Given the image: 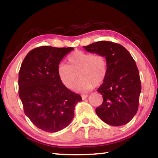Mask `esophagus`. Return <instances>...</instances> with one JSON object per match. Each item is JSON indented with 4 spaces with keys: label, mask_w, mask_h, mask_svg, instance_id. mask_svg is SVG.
I'll return each mask as SVG.
<instances>
[{
    "label": "esophagus",
    "mask_w": 158,
    "mask_h": 158,
    "mask_svg": "<svg viewBox=\"0 0 158 158\" xmlns=\"http://www.w3.org/2000/svg\"><path fill=\"white\" fill-rule=\"evenodd\" d=\"M88 97H89V95H81V98H82L83 100H84V99L87 98Z\"/></svg>",
    "instance_id": "1"
}]
</instances>
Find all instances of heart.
Returning a JSON list of instances; mask_svg holds the SVG:
<instances>
[{
    "label": "heart",
    "mask_w": 158,
    "mask_h": 158,
    "mask_svg": "<svg viewBox=\"0 0 158 158\" xmlns=\"http://www.w3.org/2000/svg\"><path fill=\"white\" fill-rule=\"evenodd\" d=\"M57 74L60 82L67 89H73L78 79L76 90L86 92L99 86L107 74V62L105 56L98 53L76 51L68 58V65L60 64Z\"/></svg>",
    "instance_id": "obj_1"
}]
</instances>
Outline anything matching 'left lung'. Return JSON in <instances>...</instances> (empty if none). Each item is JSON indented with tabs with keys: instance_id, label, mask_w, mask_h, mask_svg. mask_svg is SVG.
<instances>
[{
	"instance_id": "1",
	"label": "left lung",
	"mask_w": 158,
	"mask_h": 158,
	"mask_svg": "<svg viewBox=\"0 0 158 158\" xmlns=\"http://www.w3.org/2000/svg\"><path fill=\"white\" fill-rule=\"evenodd\" d=\"M84 48L102 55L107 62L106 79L98 89L103 102L96 108V114L108 125L127 124L137 114L141 90L135 61L124 47L114 42L100 41Z\"/></svg>"
}]
</instances>
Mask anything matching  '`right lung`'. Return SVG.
Returning a JSON list of instances; mask_svg holds the SVG:
<instances>
[{"label": "right lung", "instance_id": "right-lung-1", "mask_svg": "<svg viewBox=\"0 0 158 158\" xmlns=\"http://www.w3.org/2000/svg\"><path fill=\"white\" fill-rule=\"evenodd\" d=\"M73 47L42 46L29 52L19 73V95L23 110L37 127L56 132L70 123L77 103L82 100L60 82L57 69Z\"/></svg>", "mask_w": 158, "mask_h": 158}]
</instances>
